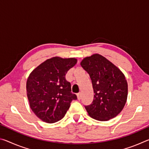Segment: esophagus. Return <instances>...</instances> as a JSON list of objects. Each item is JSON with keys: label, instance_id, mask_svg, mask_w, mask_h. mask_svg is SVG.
Returning <instances> with one entry per match:
<instances>
[{"label": "esophagus", "instance_id": "34e87169", "mask_svg": "<svg viewBox=\"0 0 149 149\" xmlns=\"http://www.w3.org/2000/svg\"><path fill=\"white\" fill-rule=\"evenodd\" d=\"M77 99L78 100H81V93H78V94L77 95Z\"/></svg>", "mask_w": 149, "mask_h": 149}]
</instances>
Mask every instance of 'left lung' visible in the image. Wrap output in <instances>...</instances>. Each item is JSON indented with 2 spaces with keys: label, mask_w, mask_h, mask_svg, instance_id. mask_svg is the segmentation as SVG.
<instances>
[{
  "label": "left lung",
  "mask_w": 149,
  "mask_h": 149,
  "mask_svg": "<svg viewBox=\"0 0 149 149\" xmlns=\"http://www.w3.org/2000/svg\"><path fill=\"white\" fill-rule=\"evenodd\" d=\"M80 64L90 75L94 92L92 103L85 107L88 114L99 121L115 118L123 110L127 99V82L124 74L99 54L84 58Z\"/></svg>",
  "instance_id": "obj_1"
}]
</instances>
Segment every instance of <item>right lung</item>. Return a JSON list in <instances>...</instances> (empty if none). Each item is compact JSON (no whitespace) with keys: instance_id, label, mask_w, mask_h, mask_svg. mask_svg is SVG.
Returning a JSON list of instances; mask_svg holds the SVG:
<instances>
[{"instance_id":"obj_1","label":"right lung","mask_w":149,"mask_h":149,"mask_svg":"<svg viewBox=\"0 0 149 149\" xmlns=\"http://www.w3.org/2000/svg\"><path fill=\"white\" fill-rule=\"evenodd\" d=\"M75 58L54 56L41 63L30 73L26 82L27 99L34 114L52 123L64 118L76 95L65 80L67 72L77 64Z\"/></svg>"}]
</instances>
